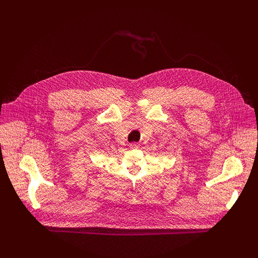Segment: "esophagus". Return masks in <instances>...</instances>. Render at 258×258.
I'll use <instances>...</instances> for the list:
<instances>
[{
	"label": "esophagus",
	"mask_w": 258,
	"mask_h": 258,
	"mask_svg": "<svg viewBox=\"0 0 258 258\" xmlns=\"http://www.w3.org/2000/svg\"><path fill=\"white\" fill-rule=\"evenodd\" d=\"M130 147L131 148H138V147H140V144L136 143V142H133V143L130 144Z\"/></svg>",
	"instance_id": "obj_1"
}]
</instances>
